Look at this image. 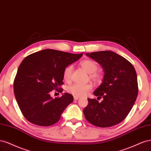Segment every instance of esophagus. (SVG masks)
Segmentation results:
<instances>
[{
  "label": "esophagus",
  "instance_id": "obj_1",
  "mask_svg": "<svg viewBox=\"0 0 151 151\" xmlns=\"http://www.w3.org/2000/svg\"><path fill=\"white\" fill-rule=\"evenodd\" d=\"M73 98H74L75 100H79L80 99V96H74Z\"/></svg>",
  "mask_w": 151,
  "mask_h": 151
}]
</instances>
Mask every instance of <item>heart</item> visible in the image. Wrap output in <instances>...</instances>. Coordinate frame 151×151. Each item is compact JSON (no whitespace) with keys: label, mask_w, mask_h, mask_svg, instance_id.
Masks as SVG:
<instances>
[{"label":"heart","mask_w":151,"mask_h":151,"mask_svg":"<svg viewBox=\"0 0 151 151\" xmlns=\"http://www.w3.org/2000/svg\"><path fill=\"white\" fill-rule=\"evenodd\" d=\"M81 68L90 75V78L95 82H100L102 80V75L95 73L98 68L96 63L92 60H86L81 62ZM73 71V66L69 65L66 66L63 71V78L66 81H69ZM92 86L90 83L79 84L73 83L67 87L66 90L68 93L75 96H85L91 89Z\"/></svg>","instance_id":"b5f03b06"}]
</instances>
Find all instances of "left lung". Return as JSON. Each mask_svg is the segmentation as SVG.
I'll use <instances>...</instances> for the list:
<instances>
[{
	"label": "left lung",
	"instance_id": "obj_1",
	"mask_svg": "<svg viewBox=\"0 0 151 151\" xmlns=\"http://www.w3.org/2000/svg\"><path fill=\"white\" fill-rule=\"evenodd\" d=\"M101 65L104 70L102 83L93 92L98 98L88 99L83 110L87 121L99 127H109L123 121L127 116L138 94L137 77L131 63L110 51L86 53Z\"/></svg>",
	"mask_w": 151,
	"mask_h": 151
}]
</instances>
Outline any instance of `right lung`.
Returning <instances> with one entry per match:
<instances>
[{"mask_svg":"<svg viewBox=\"0 0 151 151\" xmlns=\"http://www.w3.org/2000/svg\"><path fill=\"white\" fill-rule=\"evenodd\" d=\"M83 55L47 49L24 58L14 81V92L19 109L29 122L46 127L59 121L73 96L65 93L54 99L50 92L63 84L65 68Z\"/></svg>","mask_w":151,"mask_h":151,"instance_id":"right-lung-1","label":"right lung"}]
</instances>
